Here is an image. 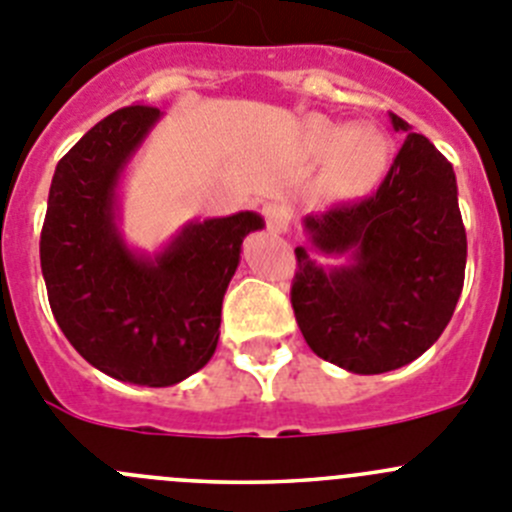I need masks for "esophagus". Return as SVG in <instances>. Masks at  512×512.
<instances>
[{
    "label": "esophagus",
    "mask_w": 512,
    "mask_h": 512,
    "mask_svg": "<svg viewBox=\"0 0 512 512\" xmlns=\"http://www.w3.org/2000/svg\"><path fill=\"white\" fill-rule=\"evenodd\" d=\"M264 218H266V226H269L274 233L289 231L291 216H289V211H286V206H281V203H266Z\"/></svg>",
    "instance_id": "34e87169"
}]
</instances>
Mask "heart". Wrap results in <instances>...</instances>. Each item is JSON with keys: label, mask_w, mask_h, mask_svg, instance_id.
<instances>
[{"label": "heart", "mask_w": 512, "mask_h": 512, "mask_svg": "<svg viewBox=\"0 0 512 512\" xmlns=\"http://www.w3.org/2000/svg\"><path fill=\"white\" fill-rule=\"evenodd\" d=\"M306 140L316 158H329V186L339 198H362L377 188L389 163L384 135L372 125H344L311 118Z\"/></svg>", "instance_id": "obj_1"}]
</instances>
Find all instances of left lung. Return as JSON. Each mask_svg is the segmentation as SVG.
<instances>
[{"instance_id":"left-lung-1","label":"left lung","mask_w":512,"mask_h":512,"mask_svg":"<svg viewBox=\"0 0 512 512\" xmlns=\"http://www.w3.org/2000/svg\"><path fill=\"white\" fill-rule=\"evenodd\" d=\"M405 135L377 193L304 218L291 306L316 357L382 374L425 354L445 332L465 281L467 238L445 155L389 113ZM314 255H344L321 267Z\"/></svg>"}]
</instances>
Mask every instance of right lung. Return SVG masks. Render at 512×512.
I'll list each match as a JSON object with an SVG mask.
<instances>
[{"label": "right lung", "mask_w": 512, "mask_h": 512, "mask_svg": "<svg viewBox=\"0 0 512 512\" xmlns=\"http://www.w3.org/2000/svg\"><path fill=\"white\" fill-rule=\"evenodd\" d=\"M158 107L130 105L87 130L52 175L40 238L52 314L82 359L107 377L170 387L206 367L221 332L253 211L191 221L153 256L120 233V178Z\"/></svg>", "instance_id": "add662e5"}]
</instances>
